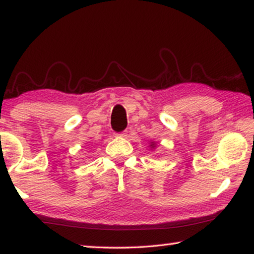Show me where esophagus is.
<instances>
[{"mask_svg": "<svg viewBox=\"0 0 254 254\" xmlns=\"http://www.w3.org/2000/svg\"><path fill=\"white\" fill-rule=\"evenodd\" d=\"M119 135H121V136H127V131H123V132H121V133H120Z\"/></svg>", "mask_w": 254, "mask_h": 254, "instance_id": "1", "label": "esophagus"}]
</instances>
